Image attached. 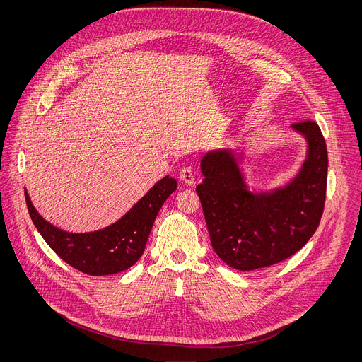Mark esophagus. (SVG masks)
I'll return each mask as SVG.
<instances>
[{
  "label": "esophagus",
  "mask_w": 362,
  "mask_h": 362,
  "mask_svg": "<svg viewBox=\"0 0 362 362\" xmlns=\"http://www.w3.org/2000/svg\"><path fill=\"white\" fill-rule=\"evenodd\" d=\"M180 180L183 183H186L187 186H193L194 185V175H193V170L190 166H186L180 170Z\"/></svg>",
  "instance_id": "34e87169"
}]
</instances>
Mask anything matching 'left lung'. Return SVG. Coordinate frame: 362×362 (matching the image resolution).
Listing matches in <instances>:
<instances>
[{"mask_svg":"<svg viewBox=\"0 0 362 362\" xmlns=\"http://www.w3.org/2000/svg\"><path fill=\"white\" fill-rule=\"evenodd\" d=\"M308 141L299 173L272 192L247 190L230 150L203 156V182L196 186L214 250L239 271L267 268L288 259L315 233L327 194L328 151L320 126L293 123Z\"/></svg>","mask_w":362,"mask_h":362,"instance_id":"left-lung-1","label":"left lung"}]
</instances>
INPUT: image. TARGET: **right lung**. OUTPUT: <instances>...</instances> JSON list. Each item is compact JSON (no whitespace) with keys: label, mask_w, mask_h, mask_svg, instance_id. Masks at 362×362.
Listing matches in <instances>:
<instances>
[{"label":"right lung","mask_w":362,"mask_h":362,"mask_svg":"<svg viewBox=\"0 0 362 362\" xmlns=\"http://www.w3.org/2000/svg\"><path fill=\"white\" fill-rule=\"evenodd\" d=\"M176 187L177 182L165 176L117 222L87 233H70L47 222L35 211L27 190L25 202L34 226L64 262L83 274L103 276L123 272L140 259L154 219Z\"/></svg>","instance_id":"obj_1"}]
</instances>
